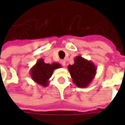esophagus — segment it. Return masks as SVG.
<instances>
[{
  "label": "esophagus",
  "instance_id": "1",
  "mask_svg": "<svg viewBox=\"0 0 125 125\" xmlns=\"http://www.w3.org/2000/svg\"><path fill=\"white\" fill-rule=\"evenodd\" d=\"M60 63L63 66L65 67V65H66V63H65V61L64 60H62L60 61Z\"/></svg>",
  "mask_w": 125,
  "mask_h": 125
}]
</instances>
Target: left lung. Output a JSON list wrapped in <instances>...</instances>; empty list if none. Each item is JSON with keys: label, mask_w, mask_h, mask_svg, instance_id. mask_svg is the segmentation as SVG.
<instances>
[{"label": "left lung", "mask_w": 125, "mask_h": 125, "mask_svg": "<svg viewBox=\"0 0 125 125\" xmlns=\"http://www.w3.org/2000/svg\"><path fill=\"white\" fill-rule=\"evenodd\" d=\"M74 61L73 64L67 67L73 82L78 87H87L95 78L97 67L91 61L80 56H77Z\"/></svg>", "instance_id": "left-lung-1"}]
</instances>
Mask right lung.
Here are the masks:
<instances>
[{
    "instance_id": "1",
    "label": "right lung",
    "mask_w": 125,
    "mask_h": 125,
    "mask_svg": "<svg viewBox=\"0 0 125 125\" xmlns=\"http://www.w3.org/2000/svg\"><path fill=\"white\" fill-rule=\"evenodd\" d=\"M60 67L61 65L59 63H45L43 59H39L36 64L30 69V76L36 83L47 87L49 85V79L52 75L53 71Z\"/></svg>"
}]
</instances>
